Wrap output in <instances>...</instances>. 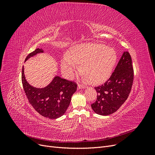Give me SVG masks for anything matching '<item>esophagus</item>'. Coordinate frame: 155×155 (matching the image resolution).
<instances>
[{
  "instance_id": "1",
  "label": "esophagus",
  "mask_w": 155,
  "mask_h": 155,
  "mask_svg": "<svg viewBox=\"0 0 155 155\" xmlns=\"http://www.w3.org/2000/svg\"><path fill=\"white\" fill-rule=\"evenodd\" d=\"M78 89H83V88H85L86 87L84 86V85H80V84H79V85H78Z\"/></svg>"
}]
</instances>
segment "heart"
Masks as SVG:
<instances>
[{
  "label": "heart",
  "instance_id": "heart-1",
  "mask_svg": "<svg viewBox=\"0 0 155 155\" xmlns=\"http://www.w3.org/2000/svg\"><path fill=\"white\" fill-rule=\"evenodd\" d=\"M117 54L112 48L100 43H82L74 45L70 53L61 60V68L68 79L74 76L81 64L84 79L92 84H100L110 76L117 61Z\"/></svg>",
  "mask_w": 155,
  "mask_h": 155
}]
</instances>
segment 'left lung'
<instances>
[{
    "label": "left lung",
    "mask_w": 155,
    "mask_h": 155,
    "mask_svg": "<svg viewBox=\"0 0 155 155\" xmlns=\"http://www.w3.org/2000/svg\"><path fill=\"white\" fill-rule=\"evenodd\" d=\"M132 59L128 51H124L114 72L108 80L94 88L97 96L91 105L94 112L108 116L118 110L127 99L134 79Z\"/></svg>",
    "instance_id": "8db88e82"
}]
</instances>
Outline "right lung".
<instances>
[{
	"label": "right lung",
	"mask_w": 155,
	"mask_h": 155,
	"mask_svg": "<svg viewBox=\"0 0 155 155\" xmlns=\"http://www.w3.org/2000/svg\"><path fill=\"white\" fill-rule=\"evenodd\" d=\"M44 53L37 48L25 59V62L38 54ZM22 83L30 104L34 109L45 118L56 119L62 116L69 107L73 94L77 90L75 83L55 76L48 85L43 88L31 86L26 81L24 67L22 70Z\"/></svg>",
	"instance_id": "add662e5"
}]
</instances>
